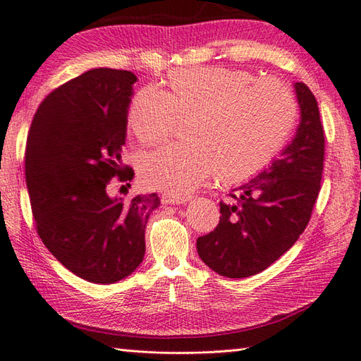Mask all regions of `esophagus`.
Here are the masks:
<instances>
[{
    "instance_id": "1",
    "label": "esophagus",
    "mask_w": 361,
    "mask_h": 361,
    "mask_svg": "<svg viewBox=\"0 0 361 361\" xmlns=\"http://www.w3.org/2000/svg\"><path fill=\"white\" fill-rule=\"evenodd\" d=\"M188 201L187 196H174V195H161V202L164 204H185Z\"/></svg>"
}]
</instances>
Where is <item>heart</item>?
<instances>
[{
  "instance_id": "heart-1",
  "label": "heart",
  "mask_w": 361,
  "mask_h": 361,
  "mask_svg": "<svg viewBox=\"0 0 361 361\" xmlns=\"http://www.w3.org/2000/svg\"><path fill=\"white\" fill-rule=\"evenodd\" d=\"M255 78L229 68H183L168 78V92L145 87L129 107V126L145 145L171 134L190 118V142L143 154L140 178L146 187L187 196L215 171L221 183H238L267 166L291 134L298 102L276 78Z\"/></svg>"
}]
</instances>
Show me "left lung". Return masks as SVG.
I'll use <instances>...</instances> for the list:
<instances>
[{"mask_svg": "<svg viewBox=\"0 0 361 361\" xmlns=\"http://www.w3.org/2000/svg\"><path fill=\"white\" fill-rule=\"evenodd\" d=\"M300 121L291 142L268 168L219 202V224L196 241L197 254L219 276L259 274L298 241L321 190L324 130L318 102L304 82L294 84Z\"/></svg>", "mask_w": 361, "mask_h": 361, "instance_id": "obj_1", "label": "left lung"}]
</instances>
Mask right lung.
<instances>
[{
    "mask_svg": "<svg viewBox=\"0 0 361 361\" xmlns=\"http://www.w3.org/2000/svg\"><path fill=\"white\" fill-rule=\"evenodd\" d=\"M137 76L93 68L57 87L37 109L27 134L25 173L37 233L73 274L115 283L145 257V229L160 205L157 193L130 201L110 197L112 178H134L124 166L128 112Z\"/></svg>",
    "mask_w": 361,
    "mask_h": 361,
    "instance_id": "add662e5",
    "label": "right lung"
}]
</instances>
